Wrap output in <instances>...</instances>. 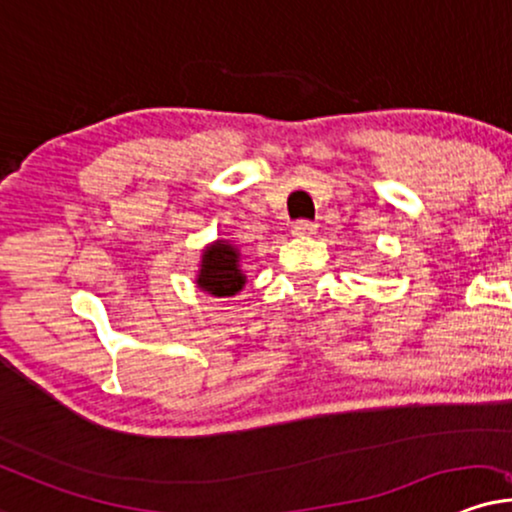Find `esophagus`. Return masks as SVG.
Returning <instances> with one entry per match:
<instances>
[{
	"label": "esophagus",
	"mask_w": 512,
	"mask_h": 512,
	"mask_svg": "<svg viewBox=\"0 0 512 512\" xmlns=\"http://www.w3.org/2000/svg\"><path fill=\"white\" fill-rule=\"evenodd\" d=\"M318 230V225L311 223V220H296L292 225V235L294 237H311Z\"/></svg>",
	"instance_id": "obj_1"
}]
</instances>
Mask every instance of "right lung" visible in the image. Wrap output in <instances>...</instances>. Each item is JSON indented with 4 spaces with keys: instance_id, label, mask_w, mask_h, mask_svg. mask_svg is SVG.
<instances>
[{
    "instance_id": "obj_1",
    "label": "right lung",
    "mask_w": 512,
    "mask_h": 512,
    "mask_svg": "<svg viewBox=\"0 0 512 512\" xmlns=\"http://www.w3.org/2000/svg\"><path fill=\"white\" fill-rule=\"evenodd\" d=\"M246 275L239 268V251L232 244L218 242L208 244L201 254V268L197 275L199 289L211 296H235L242 292Z\"/></svg>"
}]
</instances>
